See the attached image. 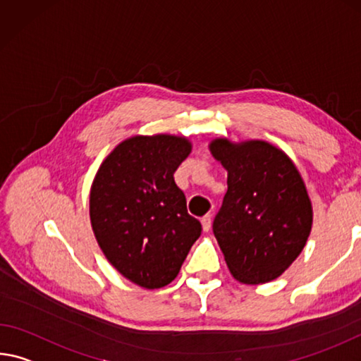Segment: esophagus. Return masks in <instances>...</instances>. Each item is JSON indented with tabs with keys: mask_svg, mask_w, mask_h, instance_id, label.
I'll return each mask as SVG.
<instances>
[{
	"mask_svg": "<svg viewBox=\"0 0 361 361\" xmlns=\"http://www.w3.org/2000/svg\"><path fill=\"white\" fill-rule=\"evenodd\" d=\"M201 223H202V230H204V231H209V230H210V225H212V215L202 216Z\"/></svg>",
	"mask_w": 361,
	"mask_h": 361,
	"instance_id": "esophagus-1",
	"label": "esophagus"
}]
</instances>
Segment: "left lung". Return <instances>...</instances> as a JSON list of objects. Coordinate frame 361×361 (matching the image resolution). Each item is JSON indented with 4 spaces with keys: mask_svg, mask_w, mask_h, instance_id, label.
Wrapping results in <instances>:
<instances>
[{
    "mask_svg": "<svg viewBox=\"0 0 361 361\" xmlns=\"http://www.w3.org/2000/svg\"><path fill=\"white\" fill-rule=\"evenodd\" d=\"M228 170V191L214 234L238 281L276 279L304 249L312 230V202L304 180L286 154L265 141L210 142Z\"/></svg>",
    "mask_w": 361,
    "mask_h": 361,
    "instance_id": "8db88e82",
    "label": "left lung"
}]
</instances>
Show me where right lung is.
<instances>
[{"label": "right lung", "instance_id": "1", "mask_svg": "<svg viewBox=\"0 0 361 361\" xmlns=\"http://www.w3.org/2000/svg\"><path fill=\"white\" fill-rule=\"evenodd\" d=\"M191 142L171 135L133 136L101 164L90 192V219L106 259L146 289L170 284L202 226L188 214L173 173Z\"/></svg>", "mask_w": 361, "mask_h": 361}]
</instances>
